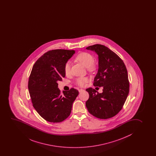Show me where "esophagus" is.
<instances>
[{"instance_id":"esophagus-1","label":"esophagus","mask_w":156,"mask_h":156,"mask_svg":"<svg viewBox=\"0 0 156 156\" xmlns=\"http://www.w3.org/2000/svg\"><path fill=\"white\" fill-rule=\"evenodd\" d=\"M79 90V92H83L84 90L83 89H79V90Z\"/></svg>"}]
</instances>
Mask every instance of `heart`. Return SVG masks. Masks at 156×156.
<instances>
[{"mask_svg": "<svg viewBox=\"0 0 156 156\" xmlns=\"http://www.w3.org/2000/svg\"><path fill=\"white\" fill-rule=\"evenodd\" d=\"M76 59L79 63L85 66L89 72H93L97 70V66L93 63L94 58L92 55L86 52H82L77 55ZM71 64L70 61H68L64 66V71L66 75H70L71 73ZM87 77H80L76 80V84L80 86H84L89 81Z\"/></svg>", "mask_w": 156, "mask_h": 156, "instance_id": "b5f03b06", "label": "heart"}]
</instances>
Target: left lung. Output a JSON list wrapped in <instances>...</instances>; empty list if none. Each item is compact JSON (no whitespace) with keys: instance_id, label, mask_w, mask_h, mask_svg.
<instances>
[{"instance_id":"left-lung-1","label":"left lung","mask_w":156,"mask_h":156,"mask_svg":"<svg viewBox=\"0 0 156 156\" xmlns=\"http://www.w3.org/2000/svg\"><path fill=\"white\" fill-rule=\"evenodd\" d=\"M86 49L98 55V70L93 85L103 87L101 93L91 87L86 89L90 95L86 108L96 118H112L121 110L129 94L126 67L120 57L105 45L97 44Z\"/></svg>"}]
</instances>
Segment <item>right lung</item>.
Returning <instances> with one entry per match:
<instances>
[{"mask_svg": "<svg viewBox=\"0 0 156 156\" xmlns=\"http://www.w3.org/2000/svg\"><path fill=\"white\" fill-rule=\"evenodd\" d=\"M75 53V50H50L39 58L32 69L28 90L33 106L48 122H61L68 118L79 94L72 88L62 94L58 87V81L66 77L65 64Z\"/></svg>", "mask_w": 156, "mask_h": 156, "instance_id": "obj_1", "label": "right lung"}]
</instances>
